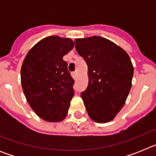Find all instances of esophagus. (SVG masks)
Segmentation results:
<instances>
[{
    "mask_svg": "<svg viewBox=\"0 0 156 156\" xmlns=\"http://www.w3.org/2000/svg\"><path fill=\"white\" fill-rule=\"evenodd\" d=\"M72 76L73 79H76V72H73V73H72Z\"/></svg>",
    "mask_w": 156,
    "mask_h": 156,
    "instance_id": "34e87169",
    "label": "esophagus"
}]
</instances>
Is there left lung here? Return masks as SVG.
I'll return each instance as SVG.
<instances>
[{
	"mask_svg": "<svg viewBox=\"0 0 156 156\" xmlns=\"http://www.w3.org/2000/svg\"><path fill=\"white\" fill-rule=\"evenodd\" d=\"M75 48L88 66V86L80 94L88 115L95 122H109L124 105L131 88V60L104 37L76 39Z\"/></svg>",
	"mask_w": 156,
	"mask_h": 156,
	"instance_id": "left-lung-1",
	"label": "left lung"
}]
</instances>
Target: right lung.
Segmentation results:
<instances>
[{
    "mask_svg": "<svg viewBox=\"0 0 156 156\" xmlns=\"http://www.w3.org/2000/svg\"><path fill=\"white\" fill-rule=\"evenodd\" d=\"M69 38L51 36L30 49L21 69V83L29 105L39 117L60 122L68 114L74 80L63 56L73 48Z\"/></svg>",
    "mask_w": 156,
    "mask_h": 156,
    "instance_id": "add662e5",
    "label": "right lung"
}]
</instances>
